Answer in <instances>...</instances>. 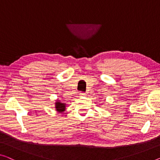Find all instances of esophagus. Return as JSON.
Masks as SVG:
<instances>
[{"instance_id":"obj_1","label":"esophagus","mask_w":160,"mask_h":160,"mask_svg":"<svg viewBox=\"0 0 160 160\" xmlns=\"http://www.w3.org/2000/svg\"><path fill=\"white\" fill-rule=\"evenodd\" d=\"M85 96H86V94L84 92H80L79 93V97H85Z\"/></svg>"}]
</instances>
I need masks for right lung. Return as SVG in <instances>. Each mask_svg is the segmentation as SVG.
Here are the masks:
<instances>
[{
	"label": "right lung",
	"instance_id": "add662e5",
	"mask_svg": "<svg viewBox=\"0 0 160 160\" xmlns=\"http://www.w3.org/2000/svg\"><path fill=\"white\" fill-rule=\"evenodd\" d=\"M55 108L56 111L58 112H64L66 109V104L60 102V101H56V102L55 103Z\"/></svg>",
	"mask_w": 160,
	"mask_h": 160
}]
</instances>
